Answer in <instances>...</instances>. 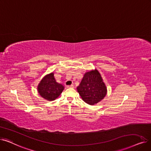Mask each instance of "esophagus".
I'll return each mask as SVG.
<instances>
[{
  "mask_svg": "<svg viewBox=\"0 0 151 151\" xmlns=\"http://www.w3.org/2000/svg\"><path fill=\"white\" fill-rule=\"evenodd\" d=\"M74 86L73 84L70 85V86H67V88H73Z\"/></svg>",
  "mask_w": 151,
  "mask_h": 151,
  "instance_id": "esophagus-1",
  "label": "esophagus"
}]
</instances>
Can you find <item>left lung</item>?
Segmentation results:
<instances>
[{
	"label": "left lung",
	"mask_w": 151,
	"mask_h": 151,
	"mask_svg": "<svg viewBox=\"0 0 151 151\" xmlns=\"http://www.w3.org/2000/svg\"><path fill=\"white\" fill-rule=\"evenodd\" d=\"M77 90L82 99L91 105L101 101L107 92L101 75L97 70L85 73Z\"/></svg>",
	"instance_id": "obj_1"
}]
</instances>
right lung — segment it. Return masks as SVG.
I'll return each mask as SVG.
<instances>
[{
  "label": "right lung",
  "mask_w": 151,
  "mask_h": 151,
  "mask_svg": "<svg viewBox=\"0 0 151 151\" xmlns=\"http://www.w3.org/2000/svg\"><path fill=\"white\" fill-rule=\"evenodd\" d=\"M64 87L55 81L52 73L46 75L38 86L39 94L46 100L52 101L62 93Z\"/></svg>",
  "instance_id": "right-lung-1"
}]
</instances>
